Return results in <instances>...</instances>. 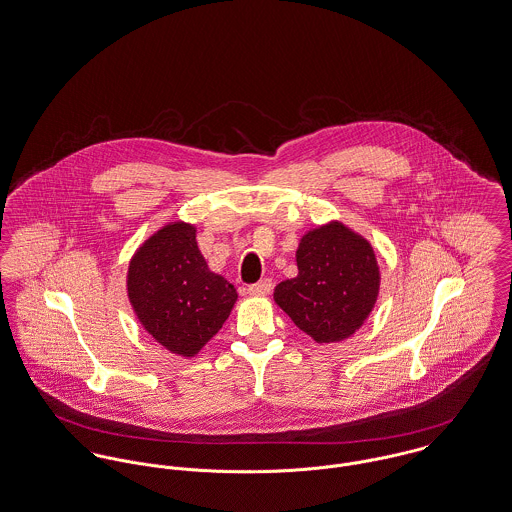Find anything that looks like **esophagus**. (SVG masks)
<instances>
[{"label": "esophagus", "mask_w": 512, "mask_h": 512, "mask_svg": "<svg viewBox=\"0 0 512 512\" xmlns=\"http://www.w3.org/2000/svg\"><path fill=\"white\" fill-rule=\"evenodd\" d=\"M271 288H273L271 278H263V280H259L257 284H251V286L247 288V294H249V296H255V298H261V296H267V294L271 292Z\"/></svg>", "instance_id": "1"}]
</instances>
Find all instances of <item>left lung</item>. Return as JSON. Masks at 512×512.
Here are the masks:
<instances>
[{"label": "left lung", "mask_w": 512, "mask_h": 512, "mask_svg": "<svg viewBox=\"0 0 512 512\" xmlns=\"http://www.w3.org/2000/svg\"><path fill=\"white\" fill-rule=\"evenodd\" d=\"M296 265L298 275L276 284L278 308L319 345L353 337L380 292L370 241L333 220L302 236Z\"/></svg>", "instance_id": "left-lung-1"}]
</instances>
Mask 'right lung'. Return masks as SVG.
<instances>
[{"label": "right lung", "instance_id": "obj_1", "mask_svg": "<svg viewBox=\"0 0 512 512\" xmlns=\"http://www.w3.org/2000/svg\"><path fill=\"white\" fill-rule=\"evenodd\" d=\"M130 306L163 349L197 356L222 329L237 292L208 269L197 245V228L177 220L161 226L132 255L126 275Z\"/></svg>", "mask_w": 512, "mask_h": 512}]
</instances>
